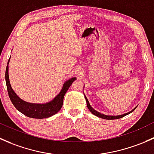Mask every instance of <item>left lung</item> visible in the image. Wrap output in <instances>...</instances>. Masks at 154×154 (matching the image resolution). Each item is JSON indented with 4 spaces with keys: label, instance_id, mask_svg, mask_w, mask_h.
Instances as JSON below:
<instances>
[{
    "label": "left lung",
    "instance_id": "8db88e82",
    "mask_svg": "<svg viewBox=\"0 0 154 154\" xmlns=\"http://www.w3.org/2000/svg\"><path fill=\"white\" fill-rule=\"evenodd\" d=\"M85 99H86V101H87V106H88L89 110H90V112H92V113L93 114V115L99 117V118H101V119H120V118H122V117L125 116L126 115H128V114L131 113V112H132L133 111H134V110H135L136 108H134V110H132V111L128 112V113H125V114H123V115H120V116H107V115H104V114L102 113H100V112H97L96 110H95L93 108V107L90 106V103H89V101L88 100V99H87L86 96H85Z\"/></svg>",
    "mask_w": 154,
    "mask_h": 154
}]
</instances>
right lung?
<instances>
[{
    "instance_id": "1",
    "label": "right lung",
    "mask_w": 154,
    "mask_h": 154,
    "mask_svg": "<svg viewBox=\"0 0 154 154\" xmlns=\"http://www.w3.org/2000/svg\"><path fill=\"white\" fill-rule=\"evenodd\" d=\"M9 59L8 61L5 73L6 88H7L9 99H10L13 105L15 106V107L18 111L22 112L23 115L26 116L29 118L45 119L55 115V113H57L61 110V107L63 105V100H64V95H65L69 87L71 86L72 82L76 79V78H72V79L66 81L64 83L62 90L60 92L59 94L50 102L44 104H32V103H28L20 99L11 88L9 79V73H8V70H9L8 64H9Z\"/></svg>"
}]
</instances>
